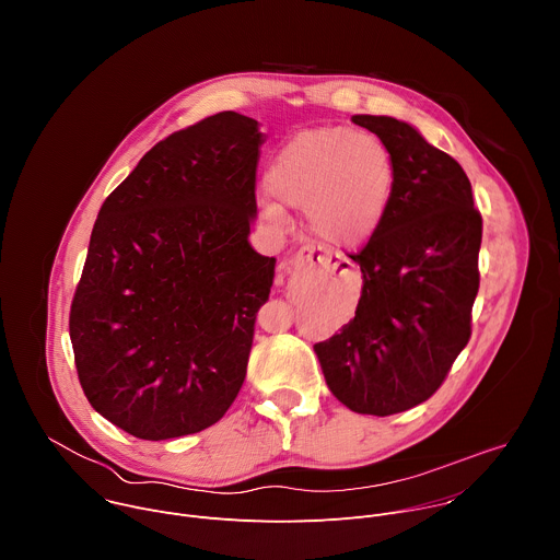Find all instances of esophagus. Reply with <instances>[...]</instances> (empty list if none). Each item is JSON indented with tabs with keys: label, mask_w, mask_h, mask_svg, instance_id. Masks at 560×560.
I'll return each instance as SVG.
<instances>
[{
	"label": "esophagus",
	"mask_w": 560,
	"mask_h": 560,
	"mask_svg": "<svg viewBox=\"0 0 560 560\" xmlns=\"http://www.w3.org/2000/svg\"><path fill=\"white\" fill-rule=\"evenodd\" d=\"M332 257L328 253H324L322 248L314 246H303L296 257L292 259V268H294V279L299 283H312L318 275L330 268Z\"/></svg>",
	"instance_id": "34e87169"
}]
</instances>
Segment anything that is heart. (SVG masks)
<instances>
[{"label":"heart","mask_w":560,"mask_h":560,"mask_svg":"<svg viewBox=\"0 0 560 560\" xmlns=\"http://www.w3.org/2000/svg\"><path fill=\"white\" fill-rule=\"evenodd\" d=\"M272 192L305 210L310 230L335 246H357L383 223L394 197L396 171L389 150L350 128H316L296 135L270 166ZM270 221L285 210L264 201Z\"/></svg>","instance_id":"obj_1"}]
</instances>
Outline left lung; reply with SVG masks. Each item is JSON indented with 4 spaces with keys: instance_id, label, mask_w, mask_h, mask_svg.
I'll use <instances>...</instances> for the list:
<instances>
[{
    "instance_id": "obj_1",
    "label": "left lung",
    "mask_w": 560,
    "mask_h": 560,
    "mask_svg": "<svg viewBox=\"0 0 560 560\" xmlns=\"http://www.w3.org/2000/svg\"><path fill=\"white\" fill-rule=\"evenodd\" d=\"M352 121L389 150L394 197L352 255L363 275L354 318L314 352L346 408L389 417L428 401L471 337L483 217L456 159L410 124L374 115Z\"/></svg>"
}]
</instances>
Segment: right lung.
<instances>
[{"label":"right lung","mask_w":560,"mask_h":560,"mask_svg":"<svg viewBox=\"0 0 560 560\" xmlns=\"http://www.w3.org/2000/svg\"><path fill=\"white\" fill-rule=\"evenodd\" d=\"M261 132L232 110L154 143L106 197L70 303L77 376L124 432L214 425L248 372L275 257L248 244Z\"/></svg>","instance_id":"1"}]
</instances>
